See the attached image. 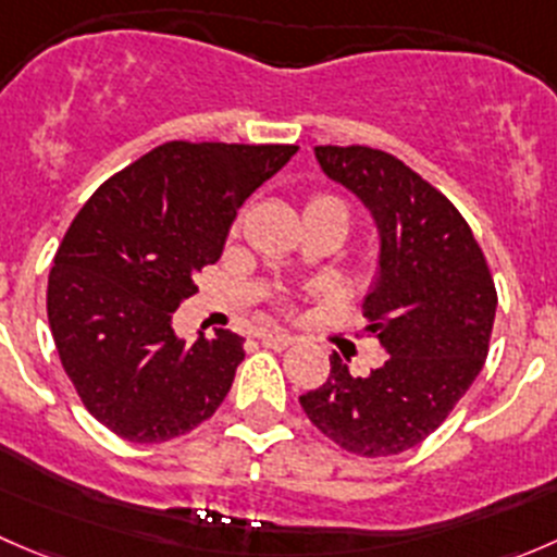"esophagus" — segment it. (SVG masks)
I'll return each mask as SVG.
<instances>
[{
	"instance_id": "34e87169",
	"label": "esophagus",
	"mask_w": 557,
	"mask_h": 557,
	"mask_svg": "<svg viewBox=\"0 0 557 557\" xmlns=\"http://www.w3.org/2000/svg\"><path fill=\"white\" fill-rule=\"evenodd\" d=\"M261 342L267 347H272V350H285V347L294 345V336L288 331H263Z\"/></svg>"
}]
</instances>
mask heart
I'll return each mask as SVG.
<instances>
[{
  "label": "heart",
  "mask_w": 557,
  "mask_h": 557,
  "mask_svg": "<svg viewBox=\"0 0 557 557\" xmlns=\"http://www.w3.org/2000/svg\"><path fill=\"white\" fill-rule=\"evenodd\" d=\"M305 212H339V215L347 221V207L342 205V201L336 199V196H329V194L312 196V199L307 201V210Z\"/></svg>",
  "instance_id": "b5f03b06"
}]
</instances>
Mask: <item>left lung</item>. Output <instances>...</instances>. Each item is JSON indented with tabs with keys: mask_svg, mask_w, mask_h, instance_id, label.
<instances>
[{
	"mask_svg": "<svg viewBox=\"0 0 557 557\" xmlns=\"http://www.w3.org/2000/svg\"><path fill=\"white\" fill-rule=\"evenodd\" d=\"M314 159L377 226L363 331L377 336L387 358L367 377H352L334 352L329 380L299 404L347 453L398 455L434 434L482 372L496 285L460 212L391 153L320 145Z\"/></svg>",
	"mask_w": 557,
	"mask_h": 557,
	"instance_id": "obj_1",
	"label": "left lung"
}]
</instances>
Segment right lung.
Masks as SVG:
<instances>
[{"mask_svg":"<svg viewBox=\"0 0 557 557\" xmlns=\"http://www.w3.org/2000/svg\"><path fill=\"white\" fill-rule=\"evenodd\" d=\"M296 145L166 143L99 185L48 277V323L88 412L137 445L215 414L245 339L215 329L185 345L172 314L223 252L239 207Z\"/></svg>","mask_w":557,"mask_h":557,"instance_id":"right-lung-1","label":"right lung"}]
</instances>
